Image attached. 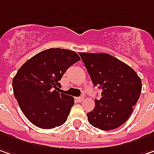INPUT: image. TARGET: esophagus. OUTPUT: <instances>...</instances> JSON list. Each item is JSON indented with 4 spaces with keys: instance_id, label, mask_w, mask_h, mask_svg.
Masks as SVG:
<instances>
[{
    "instance_id": "obj_1",
    "label": "esophagus",
    "mask_w": 154,
    "mask_h": 154,
    "mask_svg": "<svg viewBox=\"0 0 154 154\" xmlns=\"http://www.w3.org/2000/svg\"><path fill=\"white\" fill-rule=\"evenodd\" d=\"M77 100L79 101V102H81V101H83V100H84V98H83V97H78V98H77Z\"/></svg>"
}]
</instances>
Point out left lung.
Masks as SVG:
<instances>
[{
  "instance_id": "obj_1",
  "label": "left lung",
  "mask_w": 154,
  "mask_h": 154,
  "mask_svg": "<svg viewBox=\"0 0 154 154\" xmlns=\"http://www.w3.org/2000/svg\"><path fill=\"white\" fill-rule=\"evenodd\" d=\"M91 82L102 90L88 122L102 131L114 130L131 116L142 91L140 77L126 63L108 54L79 53Z\"/></svg>"
}]
</instances>
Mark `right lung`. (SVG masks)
Listing matches in <instances>:
<instances>
[{"label": "right lung", "instance_id": "obj_1", "mask_svg": "<svg viewBox=\"0 0 154 154\" xmlns=\"http://www.w3.org/2000/svg\"><path fill=\"white\" fill-rule=\"evenodd\" d=\"M80 60L71 50L46 49L29 59L13 78L14 96L27 119L41 129L63 125L74 98L60 93L63 74Z\"/></svg>", "mask_w": 154, "mask_h": 154}]
</instances>
